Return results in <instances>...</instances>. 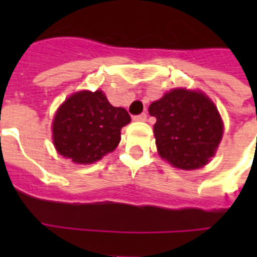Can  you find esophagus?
Instances as JSON below:
<instances>
[{
	"label": "esophagus",
	"instance_id": "1",
	"mask_svg": "<svg viewBox=\"0 0 257 257\" xmlns=\"http://www.w3.org/2000/svg\"><path fill=\"white\" fill-rule=\"evenodd\" d=\"M134 119L135 121H146V119H147V114H146V112H142L139 115H135Z\"/></svg>",
	"mask_w": 257,
	"mask_h": 257
}]
</instances>
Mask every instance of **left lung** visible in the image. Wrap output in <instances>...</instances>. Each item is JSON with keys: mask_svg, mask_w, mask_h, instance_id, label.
Returning a JSON list of instances; mask_svg holds the SVG:
<instances>
[{"mask_svg": "<svg viewBox=\"0 0 257 257\" xmlns=\"http://www.w3.org/2000/svg\"><path fill=\"white\" fill-rule=\"evenodd\" d=\"M149 112L157 118L158 153L173 167L197 169L213 157L223 136V122L204 93L173 89L151 103Z\"/></svg>", "mask_w": 257, "mask_h": 257, "instance_id": "left-lung-1", "label": "left lung"}]
</instances>
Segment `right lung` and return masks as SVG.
Wrapping results in <instances>:
<instances>
[{
	"mask_svg": "<svg viewBox=\"0 0 257 257\" xmlns=\"http://www.w3.org/2000/svg\"><path fill=\"white\" fill-rule=\"evenodd\" d=\"M131 122L128 111L114 107L101 90L70 96L53 119V143L59 154L77 164H92L112 151L121 129Z\"/></svg>",
	"mask_w": 257,
	"mask_h": 257,
	"instance_id": "add662e5",
	"label": "right lung"
}]
</instances>
